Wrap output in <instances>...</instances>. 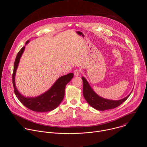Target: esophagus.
<instances>
[{
  "label": "esophagus",
  "instance_id": "1",
  "mask_svg": "<svg viewBox=\"0 0 147 147\" xmlns=\"http://www.w3.org/2000/svg\"><path fill=\"white\" fill-rule=\"evenodd\" d=\"M80 73H81V71H80V70H79V69H76V70L74 71V76H79V75L80 74Z\"/></svg>",
  "mask_w": 147,
  "mask_h": 147
}]
</instances>
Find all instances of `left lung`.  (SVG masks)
Here are the masks:
<instances>
[{"label":"left lung","mask_w":147,"mask_h":147,"mask_svg":"<svg viewBox=\"0 0 147 147\" xmlns=\"http://www.w3.org/2000/svg\"><path fill=\"white\" fill-rule=\"evenodd\" d=\"M83 81V95L86 101L90 104V105L94 109L98 111H105L111 109H114L124 102L126 100L131 92L126 97L120 100H110L102 98L97 95L92 88L91 87L87 80L82 77Z\"/></svg>","instance_id":"8db88e82"}]
</instances>
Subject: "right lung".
Segmentation results:
<instances>
[{
	"label": "right lung",
	"mask_w": 147,
	"mask_h": 147,
	"mask_svg": "<svg viewBox=\"0 0 147 147\" xmlns=\"http://www.w3.org/2000/svg\"><path fill=\"white\" fill-rule=\"evenodd\" d=\"M29 41L30 40H27L26 42V45L29 42ZM24 49L25 47H23L18 52L14 61L12 76L14 93L21 103L32 111L45 112L53 111L59 105V104L63 99L66 86L71 80L74 74L73 73H70L59 77L49 90L39 96L34 98L24 96L18 92L16 87L15 76L19 64L20 59L24 51Z\"/></svg>",
	"instance_id": "1"
}]
</instances>
